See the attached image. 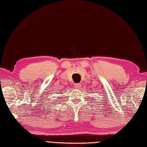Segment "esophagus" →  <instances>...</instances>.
Listing matches in <instances>:
<instances>
[{
  "instance_id": "obj_1",
  "label": "esophagus",
  "mask_w": 147,
  "mask_h": 147,
  "mask_svg": "<svg viewBox=\"0 0 147 147\" xmlns=\"http://www.w3.org/2000/svg\"><path fill=\"white\" fill-rule=\"evenodd\" d=\"M81 86V85L80 83H75L74 85V88H79Z\"/></svg>"
}]
</instances>
